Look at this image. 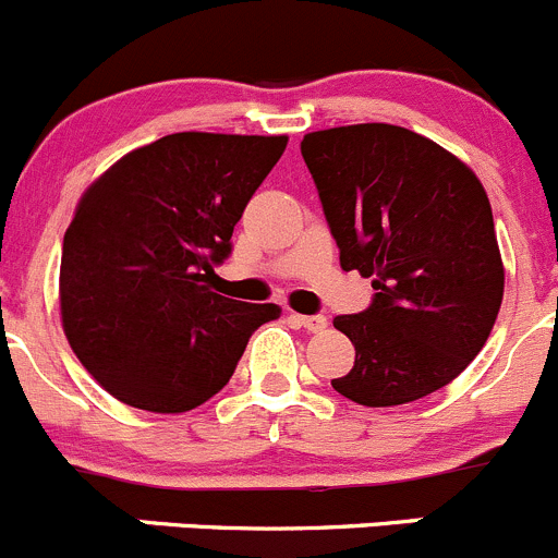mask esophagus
Listing matches in <instances>:
<instances>
[{
	"label": "esophagus",
	"mask_w": 558,
	"mask_h": 558,
	"mask_svg": "<svg viewBox=\"0 0 558 558\" xmlns=\"http://www.w3.org/2000/svg\"><path fill=\"white\" fill-rule=\"evenodd\" d=\"M290 319L301 325V328H306L308 333H319V330L328 328V317H323V314H292Z\"/></svg>",
	"instance_id": "obj_1"
}]
</instances>
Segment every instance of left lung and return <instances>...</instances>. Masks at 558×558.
<instances>
[{
  "label": "left lung",
  "mask_w": 558,
  "mask_h": 558,
  "mask_svg": "<svg viewBox=\"0 0 558 558\" xmlns=\"http://www.w3.org/2000/svg\"><path fill=\"white\" fill-rule=\"evenodd\" d=\"M303 162L344 271L372 277L363 312L333 328L355 366L330 379L363 407H396L453 383L496 323L505 292L494 214L477 175L396 124L308 132Z\"/></svg>",
  "instance_id": "1"
}]
</instances>
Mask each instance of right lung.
<instances>
[{"instance_id":"right-lung-1","label":"right lung","mask_w":558,"mask_h":558,"mask_svg":"<svg viewBox=\"0 0 558 558\" xmlns=\"http://www.w3.org/2000/svg\"><path fill=\"white\" fill-rule=\"evenodd\" d=\"M284 135L175 132L121 157L64 233L59 303L70 347L124 404L186 412L225 388L277 303L211 292L235 222Z\"/></svg>"}]
</instances>
